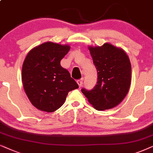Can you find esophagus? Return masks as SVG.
Segmentation results:
<instances>
[{
    "label": "esophagus",
    "mask_w": 153,
    "mask_h": 153,
    "mask_svg": "<svg viewBox=\"0 0 153 153\" xmlns=\"http://www.w3.org/2000/svg\"><path fill=\"white\" fill-rule=\"evenodd\" d=\"M77 83L78 84L79 87H81V86H82V81L81 80H77Z\"/></svg>",
    "instance_id": "34e87169"
}]
</instances>
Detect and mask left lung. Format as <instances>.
<instances>
[{
    "instance_id": "obj_1",
    "label": "left lung",
    "mask_w": 153,
    "mask_h": 153,
    "mask_svg": "<svg viewBox=\"0 0 153 153\" xmlns=\"http://www.w3.org/2000/svg\"><path fill=\"white\" fill-rule=\"evenodd\" d=\"M97 70V82L91 90L81 91L98 111L111 109L125 99L131 80L129 56L123 49L110 43L101 47H89Z\"/></svg>"
}]
</instances>
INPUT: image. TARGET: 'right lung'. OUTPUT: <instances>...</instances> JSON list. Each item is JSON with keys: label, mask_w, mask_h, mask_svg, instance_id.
I'll return each mask as SVG.
<instances>
[{"label": "right lung", "mask_w": 153, "mask_h": 153, "mask_svg": "<svg viewBox=\"0 0 153 153\" xmlns=\"http://www.w3.org/2000/svg\"><path fill=\"white\" fill-rule=\"evenodd\" d=\"M70 48L67 45L47 42L33 48L26 55L22 66V82L36 108L48 113L55 111L64 104L69 91L79 87L60 64Z\"/></svg>", "instance_id": "right-lung-1"}]
</instances>
